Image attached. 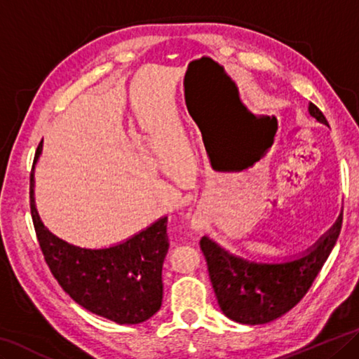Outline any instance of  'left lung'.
Listing matches in <instances>:
<instances>
[{
    "instance_id": "8db88e82",
    "label": "left lung",
    "mask_w": 359,
    "mask_h": 359,
    "mask_svg": "<svg viewBox=\"0 0 359 359\" xmlns=\"http://www.w3.org/2000/svg\"><path fill=\"white\" fill-rule=\"evenodd\" d=\"M310 115L327 124L315 104ZM342 229V214L334 226L309 251L281 264H262L233 255L203 236L200 248L208 264L210 283L220 310L241 324H265L294 309L309 292Z\"/></svg>"
}]
</instances>
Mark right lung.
<instances>
[{
	"mask_svg": "<svg viewBox=\"0 0 359 359\" xmlns=\"http://www.w3.org/2000/svg\"><path fill=\"white\" fill-rule=\"evenodd\" d=\"M43 150L39 142L30 174V210L36 238L60 287L83 309L118 324H139L163 302V262L166 257L168 217L116 246L84 249L50 233L39 219L33 196V170Z\"/></svg>",
	"mask_w": 359,
	"mask_h": 359,
	"instance_id": "obj_1",
	"label": "right lung"
}]
</instances>
